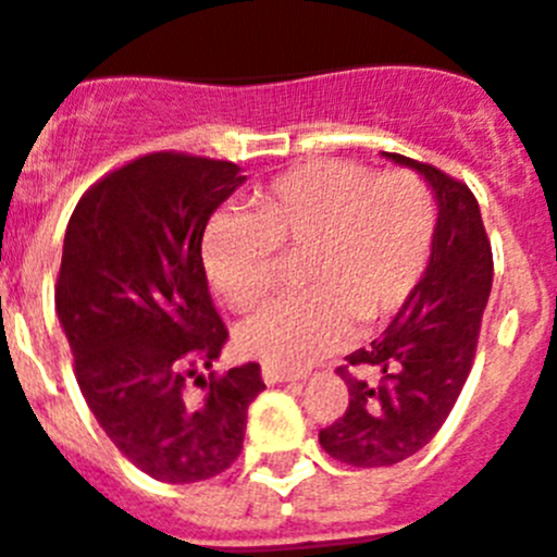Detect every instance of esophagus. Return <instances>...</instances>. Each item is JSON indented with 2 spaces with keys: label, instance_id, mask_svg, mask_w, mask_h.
Segmentation results:
<instances>
[{
  "label": "esophagus",
  "instance_id": "esophagus-1",
  "mask_svg": "<svg viewBox=\"0 0 557 557\" xmlns=\"http://www.w3.org/2000/svg\"><path fill=\"white\" fill-rule=\"evenodd\" d=\"M262 379L268 385H282V382H301V373H287V371H278V368H262Z\"/></svg>",
  "mask_w": 557,
  "mask_h": 557
}]
</instances>
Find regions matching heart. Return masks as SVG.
I'll use <instances>...</instances> for the list:
<instances>
[{
	"instance_id": "heart-1",
	"label": "heart",
	"mask_w": 557,
	"mask_h": 557,
	"mask_svg": "<svg viewBox=\"0 0 557 557\" xmlns=\"http://www.w3.org/2000/svg\"><path fill=\"white\" fill-rule=\"evenodd\" d=\"M432 191L412 175L376 178L348 161H309L256 195L250 220L220 214L200 243L209 284L236 312L273 293L275 257L298 259L301 298L239 326V348L295 373L351 334L393 321L424 282L435 245Z\"/></svg>"
}]
</instances>
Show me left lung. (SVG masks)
Instances as JSON below:
<instances>
[{
    "label": "left lung",
    "mask_w": 557,
    "mask_h": 557,
    "mask_svg": "<svg viewBox=\"0 0 557 557\" xmlns=\"http://www.w3.org/2000/svg\"><path fill=\"white\" fill-rule=\"evenodd\" d=\"M382 156L426 181L437 225L430 268L410 304L382 337L337 368L348 407L318 441L334 460L357 469L396 466L444 426L469 379L494 278L491 243L469 186L398 152ZM354 367L369 376L354 377Z\"/></svg>",
    "instance_id": "obj_1"
}]
</instances>
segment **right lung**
<instances>
[{"mask_svg": "<svg viewBox=\"0 0 557 557\" xmlns=\"http://www.w3.org/2000/svg\"><path fill=\"white\" fill-rule=\"evenodd\" d=\"M243 184L231 161L152 152L91 186L63 236L55 309L83 398L136 469L172 485L228 469L248 405L264 391L256 362L202 373L228 329L211 304L200 243Z\"/></svg>", "mask_w": 557, "mask_h": 557, "instance_id": "right-lung-1", "label": "right lung"}]
</instances>
